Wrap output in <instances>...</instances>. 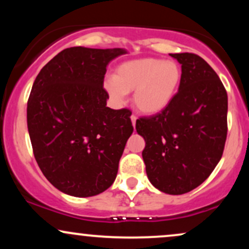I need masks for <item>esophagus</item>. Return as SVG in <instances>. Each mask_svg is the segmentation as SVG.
<instances>
[{
    "label": "esophagus",
    "mask_w": 249,
    "mask_h": 249,
    "mask_svg": "<svg viewBox=\"0 0 249 249\" xmlns=\"http://www.w3.org/2000/svg\"><path fill=\"white\" fill-rule=\"evenodd\" d=\"M136 121H137V117L134 116V115L131 116V122H132V125H133V126H136Z\"/></svg>",
    "instance_id": "1"
}]
</instances>
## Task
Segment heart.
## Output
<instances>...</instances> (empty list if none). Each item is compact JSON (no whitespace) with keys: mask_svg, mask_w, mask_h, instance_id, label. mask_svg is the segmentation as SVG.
<instances>
[{"mask_svg":"<svg viewBox=\"0 0 249 249\" xmlns=\"http://www.w3.org/2000/svg\"><path fill=\"white\" fill-rule=\"evenodd\" d=\"M181 81V67L176 61L141 58L119 65L113 78L104 82V88L117 104H123L127 92L134 91L137 110L156 115L172 103Z\"/></svg>","mask_w":249,"mask_h":249,"instance_id":"b5f03b06","label":"heart"}]
</instances>
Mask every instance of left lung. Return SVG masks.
<instances>
[{
	"mask_svg": "<svg viewBox=\"0 0 249 249\" xmlns=\"http://www.w3.org/2000/svg\"><path fill=\"white\" fill-rule=\"evenodd\" d=\"M181 64L179 91L161 112L137 119L151 184L167 194L201 185L222 157L227 138L228 99L219 76L201 57L171 53Z\"/></svg>",
	"mask_w": 249,
	"mask_h": 249,
	"instance_id": "1",
	"label": "left lung"
}]
</instances>
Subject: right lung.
I'll return each instance as SVG.
<instances>
[{
  "mask_svg": "<svg viewBox=\"0 0 249 249\" xmlns=\"http://www.w3.org/2000/svg\"><path fill=\"white\" fill-rule=\"evenodd\" d=\"M123 53L68 48L34 82L27 107L34 156L45 178L69 196H97L116 179L132 112L107 107L103 83L108 62Z\"/></svg>",
  "mask_w": 249,
  "mask_h": 249,
  "instance_id": "obj_1",
  "label": "right lung"
}]
</instances>
